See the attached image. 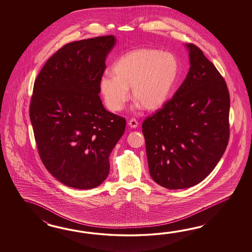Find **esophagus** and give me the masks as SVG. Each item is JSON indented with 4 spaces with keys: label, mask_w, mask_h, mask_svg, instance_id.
I'll return each instance as SVG.
<instances>
[{
    "label": "esophagus",
    "mask_w": 252,
    "mask_h": 252,
    "mask_svg": "<svg viewBox=\"0 0 252 252\" xmlns=\"http://www.w3.org/2000/svg\"><path fill=\"white\" fill-rule=\"evenodd\" d=\"M128 126L130 127V128H137L138 127V125H139V123H138V121L136 120V119H130L129 121H128Z\"/></svg>",
    "instance_id": "34e87169"
}]
</instances>
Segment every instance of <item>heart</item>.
I'll return each mask as SVG.
<instances>
[{
    "mask_svg": "<svg viewBox=\"0 0 252 252\" xmlns=\"http://www.w3.org/2000/svg\"><path fill=\"white\" fill-rule=\"evenodd\" d=\"M178 61L171 53L157 49H138L124 55L113 65V74L104 73L99 87L108 109H124L129 97L135 107L156 111L166 103L178 75Z\"/></svg>",
    "mask_w": 252,
    "mask_h": 252,
    "instance_id": "1",
    "label": "heart"
}]
</instances>
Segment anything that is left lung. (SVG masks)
I'll return each instance as SVG.
<instances>
[{"mask_svg":"<svg viewBox=\"0 0 252 252\" xmlns=\"http://www.w3.org/2000/svg\"><path fill=\"white\" fill-rule=\"evenodd\" d=\"M186 47L190 61L186 79L142 124L150 176L167 189L203 181L221 158L230 137L224 79L198 47Z\"/></svg>","mask_w":252,"mask_h":252,"instance_id":"left-lung-1","label":"left lung"}]
</instances>
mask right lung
Returning a JSON list of instances; mask_svg holds the SVG:
<instances>
[{
    "label": "right lung",
    "instance_id": "add662e5",
    "mask_svg": "<svg viewBox=\"0 0 252 252\" xmlns=\"http://www.w3.org/2000/svg\"><path fill=\"white\" fill-rule=\"evenodd\" d=\"M114 36L68 43L48 59L34 83L30 118L44 166L76 189L100 186L126 120L108 112L99 96Z\"/></svg>",
    "mask_w": 252,
    "mask_h": 252
}]
</instances>
